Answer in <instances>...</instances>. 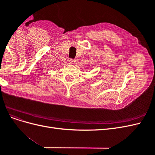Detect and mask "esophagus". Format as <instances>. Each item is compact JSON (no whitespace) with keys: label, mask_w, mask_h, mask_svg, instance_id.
Listing matches in <instances>:
<instances>
[{"label":"esophagus","mask_w":155,"mask_h":155,"mask_svg":"<svg viewBox=\"0 0 155 155\" xmlns=\"http://www.w3.org/2000/svg\"><path fill=\"white\" fill-rule=\"evenodd\" d=\"M68 63L69 64H74L75 63V60H74V59H69L68 60Z\"/></svg>","instance_id":"esophagus-1"}]
</instances>
